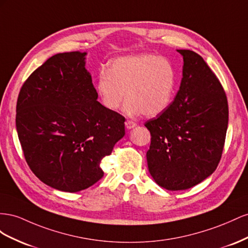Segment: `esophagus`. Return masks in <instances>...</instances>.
<instances>
[{"mask_svg": "<svg viewBox=\"0 0 248 248\" xmlns=\"http://www.w3.org/2000/svg\"><path fill=\"white\" fill-rule=\"evenodd\" d=\"M124 124H125V128L128 129V130H131V129H133V128H135V126L137 125L136 123L132 122V120H126V122L124 123Z\"/></svg>", "mask_w": 248, "mask_h": 248, "instance_id": "obj_1", "label": "esophagus"}]
</instances>
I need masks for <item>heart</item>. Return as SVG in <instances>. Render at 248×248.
Segmentation results:
<instances>
[{"label":"heart","mask_w":248,"mask_h":248,"mask_svg":"<svg viewBox=\"0 0 248 248\" xmlns=\"http://www.w3.org/2000/svg\"><path fill=\"white\" fill-rule=\"evenodd\" d=\"M174 83V69L167 59L140 54L115 59L108 70H102L96 80V91L109 111H117L126 93V114L155 116L170 105Z\"/></svg>","instance_id":"heart-1"}]
</instances>
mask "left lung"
I'll return each instance as SVG.
<instances>
[{
  "mask_svg": "<svg viewBox=\"0 0 248 248\" xmlns=\"http://www.w3.org/2000/svg\"><path fill=\"white\" fill-rule=\"evenodd\" d=\"M174 101L145 123L151 132L148 171L159 186L186 190L206 180L220 161L229 123L228 100L207 63L190 49Z\"/></svg>",
  "mask_w": 248,
  "mask_h": 248,
  "instance_id": "8db88e82",
  "label": "left lung"
}]
</instances>
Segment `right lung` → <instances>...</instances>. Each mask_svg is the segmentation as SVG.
Instances as JSON below:
<instances>
[{
    "label": "right lung",
    "instance_id": "1",
    "mask_svg": "<svg viewBox=\"0 0 248 248\" xmlns=\"http://www.w3.org/2000/svg\"><path fill=\"white\" fill-rule=\"evenodd\" d=\"M87 53L52 56L28 78L16 104V131L28 165L64 192L93 186L100 163L124 136V117L97 102Z\"/></svg>",
    "mask_w": 248,
    "mask_h": 248
}]
</instances>
